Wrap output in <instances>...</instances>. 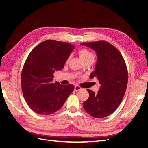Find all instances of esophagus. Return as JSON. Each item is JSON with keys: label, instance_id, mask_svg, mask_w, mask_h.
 <instances>
[{"label": "esophagus", "instance_id": "obj_1", "mask_svg": "<svg viewBox=\"0 0 148 148\" xmlns=\"http://www.w3.org/2000/svg\"><path fill=\"white\" fill-rule=\"evenodd\" d=\"M82 88L80 87L79 86H78V85H76V86H75V91H78L79 90H81Z\"/></svg>", "mask_w": 148, "mask_h": 148}]
</instances>
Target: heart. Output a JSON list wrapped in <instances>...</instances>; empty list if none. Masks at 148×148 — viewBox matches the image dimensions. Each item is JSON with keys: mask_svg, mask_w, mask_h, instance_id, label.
<instances>
[{"mask_svg": "<svg viewBox=\"0 0 148 148\" xmlns=\"http://www.w3.org/2000/svg\"><path fill=\"white\" fill-rule=\"evenodd\" d=\"M78 54L79 57L81 58V59L83 61L85 62L86 60H90V59H94V56L92 53V52L91 51H89V50L86 49H81L78 52ZM69 58L67 59V62L69 61Z\"/></svg>", "mask_w": 148, "mask_h": 148, "instance_id": "heart-1", "label": "heart"}]
</instances>
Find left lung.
<instances>
[{
  "label": "left lung",
  "instance_id": "8db88e82",
  "mask_svg": "<svg viewBox=\"0 0 148 148\" xmlns=\"http://www.w3.org/2000/svg\"><path fill=\"white\" fill-rule=\"evenodd\" d=\"M82 45L96 52L97 63L90 78L96 77L101 84L97 93L87 89L89 98L83 102L86 112L95 118L107 117L122 102L128 83V70L121 53L109 42L99 41L83 42Z\"/></svg>",
  "mask_w": 148,
  "mask_h": 148
}]
</instances>
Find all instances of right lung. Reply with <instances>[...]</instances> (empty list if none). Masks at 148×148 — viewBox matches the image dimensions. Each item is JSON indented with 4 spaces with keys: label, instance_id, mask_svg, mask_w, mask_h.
<instances>
[{
    "label": "right lung",
    "instance_id": "right-lung-1",
    "mask_svg": "<svg viewBox=\"0 0 148 148\" xmlns=\"http://www.w3.org/2000/svg\"><path fill=\"white\" fill-rule=\"evenodd\" d=\"M75 48L73 44L47 40L36 46L26 59L21 75L25 99L36 113L50 115L59 110L74 90L72 84L52 83Z\"/></svg>",
    "mask_w": 148,
    "mask_h": 148
}]
</instances>
